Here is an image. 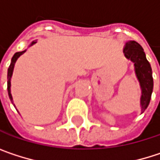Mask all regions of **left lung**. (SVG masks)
Masks as SVG:
<instances>
[{
  "label": "left lung",
  "mask_w": 160,
  "mask_h": 160,
  "mask_svg": "<svg viewBox=\"0 0 160 160\" xmlns=\"http://www.w3.org/2000/svg\"><path fill=\"white\" fill-rule=\"evenodd\" d=\"M123 53L128 60L133 63L135 76L141 88V112L144 113L150 103L154 87L151 66L145 57L143 47L134 41H129L126 42L123 48Z\"/></svg>",
  "instance_id": "obj_1"
}]
</instances>
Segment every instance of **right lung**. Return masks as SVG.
Wrapping results in <instances>:
<instances>
[{
	"label": "right lung",
	"instance_id": "obj_1",
	"mask_svg": "<svg viewBox=\"0 0 160 160\" xmlns=\"http://www.w3.org/2000/svg\"><path fill=\"white\" fill-rule=\"evenodd\" d=\"M36 42H37L36 41H33V42L28 45V47L32 46V45L35 44ZM26 51H27V49L24 50V51H22V52H16V53L14 54V56L12 57V60H11V64H10V66H9V68H8V71H7V90H8V95H9V98H10V100H11V102H12V104H13L14 106H15V104H14L13 96H12V93H11V79H12V76H13L14 68H15V64H16V60H17V59L19 58V56L22 55ZM15 108H16V106H15Z\"/></svg>",
	"mask_w": 160,
	"mask_h": 160
}]
</instances>
